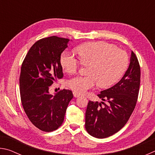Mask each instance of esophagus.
<instances>
[{"label": "esophagus", "instance_id": "1", "mask_svg": "<svg viewBox=\"0 0 155 155\" xmlns=\"http://www.w3.org/2000/svg\"><path fill=\"white\" fill-rule=\"evenodd\" d=\"M73 95H74V96L77 98V97H79L81 96V94L77 93V92H76V91H74V92H73Z\"/></svg>", "mask_w": 155, "mask_h": 155}]
</instances>
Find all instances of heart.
Returning a JSON list of instances; mask_svg holds the SVG:
<instances>
[{
  "label": "heart",
  "instance_id": "1",
  "mask_svg": "<svg viewBox=\"0 0 155 155\" xmlns=\"http://www.w3.org/2000/svg\"><path fill=\"white\" fill-rule=\"evenodd\" d=\"M76 51L81 63L89 65L88 75H77L68 81V87L79 94L97 84L101 87L112 85L121 78L128 64L127 52L104 41L82 44ZM60 61L63 69L68 73L74 72L79 65L78 59L68 51L63 52Z\"/></svg>",
  "mask_w": 155,
  "mask_h": 155
}]
</instances>
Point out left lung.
I'll use <instances>...</instances> for the list:
<instances>
[{"label": "left lung", "instance_id": "8db88e82", "mask_svg": "<svg viewBox=\"0 0 155 155\" xmlns=\"http://www.w3.org/2000/svg\"><path fill=\"white\" fill-rule=\"evenodd\" d=\"M140 76L137 58L131 51L129 66L121 80L98 95L107 104L89 101L85 113V128L89 134L96 138H106L124 127L137 103Z\"/></svg>", "mask_w": 155, "mask_h": 155}]
</instances>
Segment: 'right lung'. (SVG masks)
Returning a JSON list of instances; mask_svg holds the SVG:
<instances>
[{"label": "right lung", "mask_w": 155, "mask_h": 155, "mask_svg": "<svg viewBox=\"0 0 155 155\" xmlns=\"http://www.w3.org/2000/svg\"><path fill=\"white\" fill-rule=\"evenodd\" d=\"M70 40L52 36L31 46L21 67L20 90L26 114L37 128L51 132L62 124L72 91L64 90L52 95L49 87L63 77L61 54Z\"/></svg>", "instance_id": "obj_1"}]
</instances>
